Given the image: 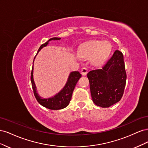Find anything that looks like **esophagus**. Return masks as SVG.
Instances as JSON below:
<instances>
[{
    "instance_id": "obj_1",
    "label": "esophagus",
    "mask_w": 148,
    "mask_h": 148,
    "mask_svg": "<svg viewBox=\"0 0 148 148\" xmlns=\"http://www.w3.org/2000/svg\"><path fill=\"white\" fill-rule=\"evenodd\" d=\"M88 73V69L86 68H83L81 71V73L83 76H85Z\"/></svg>"
}]
</instances>
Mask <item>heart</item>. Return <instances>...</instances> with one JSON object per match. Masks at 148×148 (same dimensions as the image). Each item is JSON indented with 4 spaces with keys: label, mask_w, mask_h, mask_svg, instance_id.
<instances>
[{
    "label": "heart",
    "mask_w": 148,
    "mask_h": 148,
    "mask_svg": "<svg viewBox=\"0 0 148 148\" xmlns=\"http://www.w3.org/2000/svg\"><path fill=\"white\" fill-rule=\"evenodd\" d=\"M112 46L107 41L92 40L83 44L78 51V55L84 59H91V63L96 66H99L110 55Z\"/></svg>",
    "instance_id": "1"
}]
</instances>
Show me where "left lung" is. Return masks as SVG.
Here are the masks:
<instances>
[{"instance_id": "1", "label": "left lung", "mask_w": 148, "mask_h": 148, "mask_svg": "<svg viewBox=\"0 0 148 148\" xmlns=\"http://www.w3.org/2000/svg\"><path fill=\"white\" fill-rule=\"evenodd\" d=\"M92 101L101 107H109L122 98L127 74L123 53L117 50L101 69L87 74Z\"/></svg>"}]
</instances>
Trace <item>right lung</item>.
<instances>
[{
  "label": "right lung",
  "mask_w": 148,
  "mask_h": 148,
  "mask_svg": "<svg viewBox=\"0 0 148 148\" xmlns=\"http://www.w3.org/2000/svg\"><path fill=\"white\" fill-rule=\"evenodd\" d=\"M61 38H52L49 39V41L42 44L38 49V51L36 53V56L38 52L41 50L44 47L47 46L49 44V42L52 41V40H60ZM34 57V59H35ZM33 61V63H34ZM82 75L79 73V71H72L71 72L69 76L67 82L62 88L60 91L57 93L56 95L52 97L49 98H42L40 96L37 92V89L36 84L34 83V81L33 79V66L32 71H31V84H32V87L33 89L34 95L36 97V99L38 101L41 106L46 107L47 109L51 110H59L62 109L66 107L69 104L70 101L71 100V96H72L73 91L75 89V87L77 84L79 79L81 78Z\"/></svg>",
  "instance_id": "add662e5"
}]
</instances>
